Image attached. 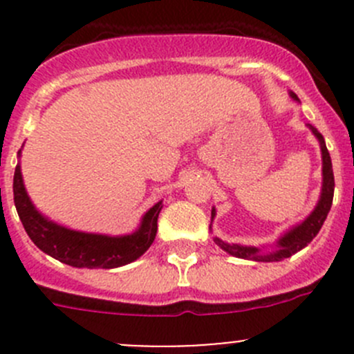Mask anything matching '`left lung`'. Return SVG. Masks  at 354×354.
Segmentation results:
<instances>
[{"label":"left lung","instance_id":"obj_1","mask_svg":"<svg viewBox=\"0 0 354 354\" xmlns=\"http://www.w3.org/2000/svg\"><path fill=\"white\" fill-rule=\"evenodd\" d=\"M292 99L298 101L296 94H291ZM310 130L313 131L317 138L320 142V149H322V174H324V185H322V195H320L319 203H317L315 210L303 221L301 224L292 227L291 231H288L279 241L277 246L270 252H260L255 246H241V245H230L224 243L223 240L216 238V243L223 250H226L230 255L238 257V259H248L255 260V262H281V260L289 259L291 255H295L296 252H299L301 248H305L313 238L319 234L320 227H322L324 221L327 219V214H329L332 198H334V173H332V162L329 151L326 147V140H324L322 133L317 130L315 127L308 124ZM216 216L212 209V217Z\"/></svg>","mask_w":354,"mask_h":354}]
</instances>
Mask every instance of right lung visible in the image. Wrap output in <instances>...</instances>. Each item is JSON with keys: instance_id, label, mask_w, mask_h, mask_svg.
<instances>
[{"instance_id": "1", "label": "right lung", "mask_w": 354, "mask_h": 354, "mask_svg": "<svg viewBox=\"0 0 354 354\" xmlns=\"http://www.w3.org/2000/svg\"><path fill=\"white\" fill-rule=\"evenodd\" d=\"M13 200L28 238L44 253L71 267L87 269H114L127 266L144 255L154 241L160 202L145 212L140 227L127 236H104L71 231L42 217L32 205L25 192L20 166L13 176Z\"/></svg>"}]
</instances>
